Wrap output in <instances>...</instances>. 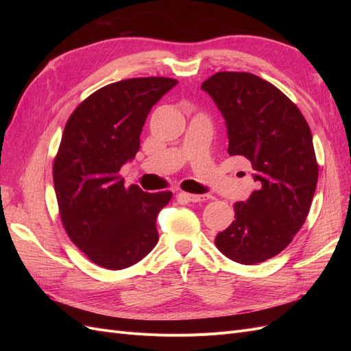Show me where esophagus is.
<instances>
[{"mask_svg": "<svg viewBox=\"0 0 351 351\" xmlns=\"http://www.w3.org/2000/svg\"><path fill=\"white\" fill-rule=\"evenodd\" d=\"M184 199L190 200V202H204V200H208L210 196L209 195H193V193H186V192H182L180 193Z\"/></svg>", "mask_w": 351, "mask_h": 351, "instance_id": "obj_1", "label": "esophagus"}]
</instances>
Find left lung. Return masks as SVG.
Wrapping results in <instances>:
<instances>
[{"mask_svg": "<svg viewBox=\"0 0 351 351\" xmlns=\"http://www.w3.org/2000/svg\"><path fill=\"white\" fill-rule=\"evenodd\" d=\"M226 119L228 154L249 159L254 190L234 205L236 219L215 246L228 259L254 265L277 256L309 214L317 184L312 133L297 105L272 83L244 71H218L202 83Z\"/></svg>", "mask_w": 351, "mask_h": 351, "instance_id": "1", "label": "left lung"}]
</instances>
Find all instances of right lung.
<instances>
[{
	"mask_svg": "<svg viewBox=\"0 0 351 351\" xmlns=\"http://www.w3.org/2000/svg\"><path fill=\"white\" fill-rule=\"evenodd\" d=\"M177 80L125 79L98 89L67 120L52 167L60 218L89 261L123 269L158 243L156 215L171 192L124 186L120 168L136 156L146 117Z\"/></svg>",
	"mask_w": 351,
	"mask_h": 351,
	"instance_id": "add662e5",
	"label": "right lung"
}]
</instances>
